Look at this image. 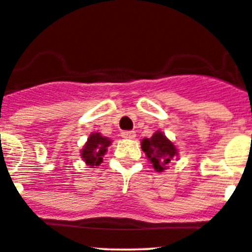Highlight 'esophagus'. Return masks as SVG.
Instances as JSON below:
<instances>
[{"label": "esophagus", "mask_w": 252, "mask_h": 252, "mask_svg": "<svg viewBox=\"0 0 252 252\" xmlns=\"http://www.w3.org/2000/svg\"><path fill=\"white\" fill-rule=\"evenodd\" d=\"M121 136L126 140H133L136 137V132L135 131H124V132H121Z\"/></svg>", "instance_id": "obj_1"}]
</instances>
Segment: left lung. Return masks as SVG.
<instances>
[{
    "label": "left lung",
    "mask_w": 252,
    "mask_h": 252,
    "mask_svg": "<svg viewBox=\"0 0 252 252\" xmlns=\"http://www.w3.org/2000/svg\"><path fill=\"white\" fill-rule=\"evenodd\" d=\"M141 147L157 172H163L168 168V164L172 160L178 157V150L176 146L160 131H156L152 137L143 138L141 141Z\"/></svg>",
    "instance_id": "1"
}]
</instances>
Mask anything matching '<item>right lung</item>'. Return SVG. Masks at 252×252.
Segmentation results:
<instances>
[{
    "instance_id": "1",
    "label": "right lung",
    "mask_w": 252,
    "mask_h": 252,
    "mask_svg": "<svg viewBox=\"0 0 252 252\" xmlns=\"http://www.w3.org/2000/svg\"><path fill=\"white\" fill-rule=\"evenodd\" d=\"M110 145H111L110 138L101 136L100 132H93L89 136L88 141L81 150V158L90 168H93L94 166H99L104 160L102 157L105 156Z\"/></svg>"
}]
</instances>
